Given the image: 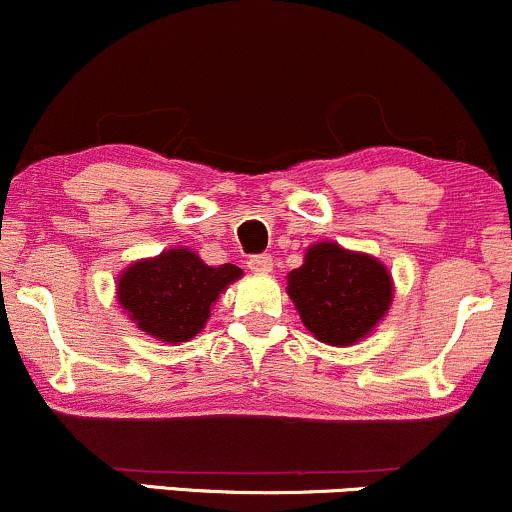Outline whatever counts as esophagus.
<instances>
[{"label": "esophagus", "mask_w": 512, "mask_h": 512, "mask_svg": "<svg viewBox=\"0 0 512 512\" xmlns=\"http://www.w3.org/2000/svg\"><path fill=\"white\" fill-rule=\"evenodd\" d=\"M272 265H274V257L272 255H252L250 262H247V267H250L252 272H260V274L270 272Z\"/></svg>", "instance_id": "obj_1"}]
</instances>
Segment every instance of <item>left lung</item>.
<instances>
[{
    "label": "left lung",
    "mask_w": 512,
    "mask_h": 512,
    "mask_svg": "<svg viewBox=\"0 0 512 512\" xmlns=\"http://www.w3.org/2000/svg\"><path fill=\"white\" fill-rule=\"evenodd\" d=\"M289 297L304 326L328 346H351L385 316L392 301L390 274L375 257L336 242L309 247L299 270L289 272Z\"/></svg>",
    "instance_id": "8db88e82"
}]
</instances>
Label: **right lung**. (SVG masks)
Returning <instances> with one entry per match:
<instances>
[{"mask_svg": "<svg viewBox=\"0 0 512 512\" xmlns=\"http://www.w3.org/2000/svg\"><path fill=\"white\" fill-rule=\"evenodd\" d=\"M240 274L235 265L208 267L191 250H166L134 262L117 282V299L149 336L184 343L201 331L213 301Z\"/></svg>", "mask_w": 512, "mask_h": 512, "instance_id": "add662e5", "label": "right lung"}]
</instances>
